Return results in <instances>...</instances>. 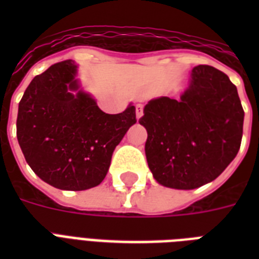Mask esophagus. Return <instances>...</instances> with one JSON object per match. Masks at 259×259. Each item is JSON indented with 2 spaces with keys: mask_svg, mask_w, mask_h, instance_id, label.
I'll return each instance as SVG.
<instances>
[{
  "mask_svg": "<svg viewBox=\"0 0 259 259\" xmlns=\"http://www.w3.org/2000/svg\"><path fill=\"white\" fill-rule=\"evenodd\" d=\"M142 114H144V106L141 103H138L136 106V117H137V119H140L142 117Z\"/></svg>",
  "mask_w": 259,
  "mask_h": 259,
  "instance_id": "34e87169",
  "label": "esophagus"
}]
</instances>
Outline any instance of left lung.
<instances>
[{"label": "left lung", "mask_w": 259, "mask_h": 259, "mask_svg": "<svg viewBox=\"0 0 259 259\" xmlns=\"http://www.w3.org/2000/svg\"><path fill=\"white\" fill-rule=\"evenodd\" d=\"M191 75L179 101L152 99L140 118L148 132L149 169L169 188L193 189L215 180L241 148L245 111L237 87L205 64Z\"/></svg>", "instance_id": "left-lung-1"}]
</instances>
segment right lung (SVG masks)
Masks as SVG:
<instances>
[{
	"label": "right lung",
	"mask_w": 259,
	"mask_h": 259,
	"mask_svg": "<svg viewBox=\"0 0 259 259\" xmlns=\"http://www.w3.org/2000/svg\"><path fill=\"white\" fill-rule=\"evenodd\" d=\"M72 60L56 63L30 82L18 103L17 140L26 162L59 189L97 187L115 146L136 119V107L106 114L79 90Z\"/></svg>",
	"instance_id": "right-lung-1"
}]
</instances>
